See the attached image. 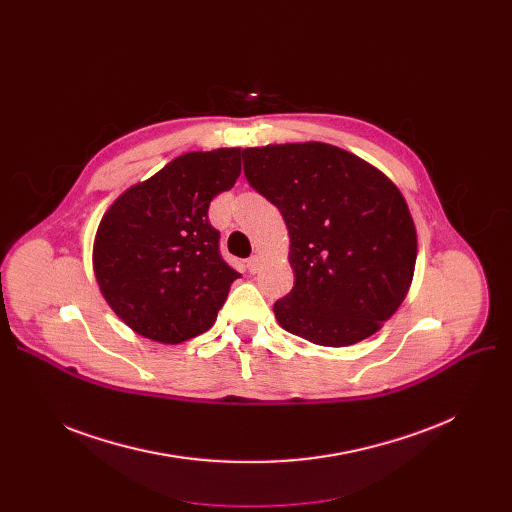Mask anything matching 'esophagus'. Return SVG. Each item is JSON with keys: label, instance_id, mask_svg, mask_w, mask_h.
<instances>
[{"label": "esophagus", "instance_id": "obj_1", "mask_svg": "<svg viewBox=\"0 0 512 512\" xmlns=\"http://www.w3.org/2000/svg\"><path fill=\"white\" fill-rule=\"evenodd\" d=\"M259 267H261V257H259V255H253V257L247 259V270H249L251 274H257Z\"/></svg>", "mask_w": 512, "mask_h": 512}]
</instances>
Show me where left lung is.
I'll return each instance as SVG.
<instances>
[{"label": "left lung", "instance_id": "obj_1", "mask_svg": "<svg viewBox=\"0 0 512 512\" xmlns=\"http://www.w3.org/2000/svg\"><path fill=\"white\" fill-rule=\"evenodd\" d=\"M242 164L290 234L294 286L274 305L278 324L321 346L378 332L405 301L417 259L411 211L392 180L328 143L251 147Z\"/></svg>", "mask_w": 512, "mask_h": 512}]
</instances>
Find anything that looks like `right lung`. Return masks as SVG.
I'll list each match as a JSON object with an SVG mask.
<instances>
[{
	"instance_id": "add662e5",
	"label": "right lung",
	"mask_w": 512,
	"mask_h": 512,
	"mask_svg": "<svg viewBox=\"0 0 512 512\" xmlns=\"http://www.w3.org/2000/svg\"><path fill=\"white\" fill-rule=\"evenodd\" d=\"M238 176L240 149L184 153L105 211L93 247L95 278L128 328L180 344L213 326L240 274L222 259L207 211Z\"/></svg>"
}]
</instances>
